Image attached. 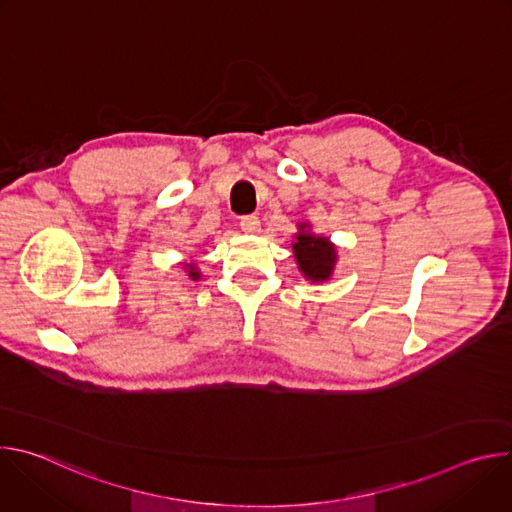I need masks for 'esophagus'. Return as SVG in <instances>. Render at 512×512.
Here are the masks:
<instances>
[{
    "instance_id": "1",
    "label": "esophagus",
    "mask_w": 512,
    "mask_h": 512,
    "mask_svg": "<svg viewBox=\"0 0 512 512\" xmlns=\"http://www.w3.org/2000/svg\"><path fill=\"white\" fill-rule=\"evenodd\" d=\"M239 227H241L245 233H249V235L257 233V231H259V227H261V223H259V216H255V214H249V216H241Z\"/></svg>"
}]
</instances>
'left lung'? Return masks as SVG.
Returning a JSON list of instances; mask_svg holds the SVG:
<instances>
[{"mask_svg":"<svg viewBox=\"0 0 512 512\" xmlns=\"http://www.w3.org/2000/svg\"><path fill=\"white\" fill-rule=\"evenodd\" d=\"M294 253L306 277L314 281H324L330 277L336 261V249L328 243V239L298 235V243H294Z\"/></svg>","mask_w":512,"mask_h":512,"instance_id":"left-lung-1","label":"left lung"}]
</instances>
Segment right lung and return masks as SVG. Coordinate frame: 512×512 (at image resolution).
<instances>
[{"label": "right lung", "mask_w": 512, "mask_h": 512, "mask_svg": "<svg viewBox=\"0 0 512 512\" xmlns=\"http://www.w3.org/2000/svg\"><path fill=\"white\" fill-rule=\"evenodd\" d=\"M186 267L190 269V271H188V273H190V277H194V279H198V277H200V275H198V271H194V265H192V263H190V265H186Z\"/></svg>", "instance_id": "add662e5"}]
</instances>
